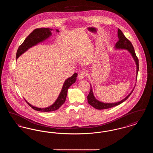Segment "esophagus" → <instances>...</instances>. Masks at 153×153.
<instances>
[{
	"mask_svg": "<svg viewBox=\"0 0 153 153\" xmlns=\"http://www.w3.org/2000/svg\"><path fill=\"white\" fill-rule=\"evenodd\" d=\"M87 76V72L85 71H82L80 73H79V79H82Z\"/></svg>",
	"mask_w": 153,
	"mask_h": 153,
	"instance_id": "obj_1",
	"label": "esophagus"
}]
</instances>
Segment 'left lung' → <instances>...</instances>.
<instances>
[{
    "instance_id": "1",
    "label": "left lung",
    "mask_w": 153,
    "mask_h": 153,
    "mask_svg": "<svg viewBox=\"0 0 153 153\" xmlns=\"http://www.w3.org/2000/svg\"><path fill=\"white\" fill-rule=\"evenodd\" d=\"M117 34H118L119 41L115 44V48L126 49L131 53L132 57L134 58L135 61L136 65H137V76H138V72L139 71V60L137 56H136L135 51L134 48L132 46V44H131V42L126 36H124L123 33H122V31L118 29ZM134 89L131 91V93L126 97H125L124 99L122 100L120 102H114V103H104L102 102H99L95 98L94 94H93L92 88L91 85L90 91H89V95H88L87 96L88 102L91 105H92L96 109H104L110 108L114 107L115 106L118 105L120 104L121 103H122L123 102H124L125 100H126L132 94Z\"/></svg>"
}]
</instances>
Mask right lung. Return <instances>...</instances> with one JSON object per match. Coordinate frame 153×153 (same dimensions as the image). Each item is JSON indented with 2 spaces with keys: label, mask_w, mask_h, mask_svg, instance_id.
Instances as JSON below:
<instances>
[{
  "label": "right lung",
  "mask_w": 153,
  "mask_h": 153,
  "mask_svg": "<svg viewBox=\"0 0 153 153\" xmlns=\"http://www.w3.org/2000/svg\"><path fill=\"white\" fill-rule=\"evenodd\" d=\"M52 30L53 29L49 28H38L34 30L29 35L27 36V38L25 39L23 42L19 46L16 54V58H18L23 53L27 51L32 46L41 42H42L45 39L49 38V36L51 35V31H52ZM56 31L57 32L59 31L58 30H56ZM77 76V74L76 73H74L73 76H72L71 77L65 80L57 99L54 102V103L50 107L44 108H37L36 107L31 105L26 100V102L33 109H35L38 111L51 112L56 111L65 102L68 89L73 83L75 82Z\"/></svg>",
  "instance_id": "right-lung-1"
}]
</instances>
